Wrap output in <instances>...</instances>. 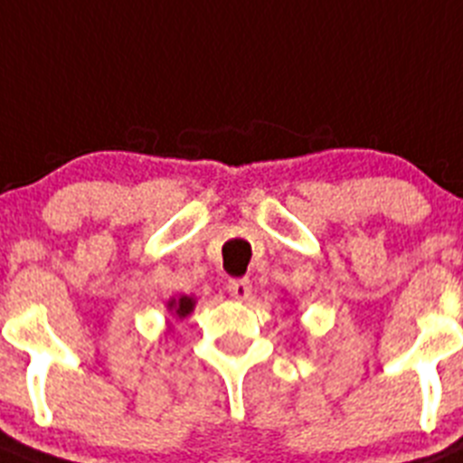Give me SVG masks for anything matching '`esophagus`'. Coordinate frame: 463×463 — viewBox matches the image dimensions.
Here are the masks:
<instances>
[{
  "instance_id": "obj_1",
  "label": "esophagus",
  "mask_w": 463,
  "mask_h": 463,
  "mask_svg": "<svg viewBox=\"0 0 463 463\" xmlns=\"http://www.w3.org/2000/svg\"><path fill=\"white\" fill-rule=\"evenodd\" d=\"M228 293L235 300H247L251 296V284H249V279H231L228 281Z\"/></svg>"
}]
</instances>
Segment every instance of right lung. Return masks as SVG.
<instances>
[{
	"mask_svg": "<svg viewBox=\"0 0 463 463\" xmlns=\"http://www.w3.org/2000/svg\"><path fill=\"white\" fill-rule=\"evenodd\" d=\"M195 303H198V298L195 296H172L170 300H167V328L165 331L172 333L175 331V321H184L188 315H191L193 309H195Z\"/></svg>",
	"mask_w": 463,
	"mask_h": 463,
	"instance_id": "obj_1",
	"label": "right lung"
}]
</instances>
